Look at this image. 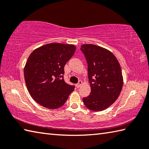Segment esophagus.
Here are the masks:
<instances>
[{
    "mask_svg": "<svg viewBox=\"0 0 149 149\" xmlns=\"http://www.w3.org/2000/svg\"><path fill=\"white\" fill-rule=\"evenodd\" d=\"M82 83H83L82 81H79V82H78V83H77V84H76V87H77V88H79V87H80V86H81Z\"/></svg>",
    "mask_w": 149,
    "mask_h": 149,
    "instance_id": "obj_1",
    "label": "esophagus"
}]
</instances>
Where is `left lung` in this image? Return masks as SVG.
Here are the masks:
<instances>
[{
	"label": "left lung",
	"mask_w": 149,
	"mask_h": 149,
	"mask_svg": "<svg viewBox=\"0 0 149 149\" xmlns=\"http://www.w3.org/2000/svg\"><path fill=\"white\" fill-rule=\"evenodd\" d=\"M81 50L88 64L91 94L83 98L85 106L100 111L117 100L123 88V77L116 56L106 49L93 44H83Z\"/></svg>",
	"instance_id": "left-lung-1"
}]
</instances>
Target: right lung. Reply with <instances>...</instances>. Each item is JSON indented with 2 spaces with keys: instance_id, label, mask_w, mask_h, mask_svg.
<instances>
[{
  "instance_id": "add662e5",
  "label": "right lung",
  "mask_w": 149,
  "mask_h": 149,
  "mask_svg": "<svg viewBox=\"0 0 149 149\" xmlns=\"http://www.w3.org/2000/svg\"><path fill=\"white\" fill-rule=\"evenodd\" d=\"M75 46L52 43L36 49L29 55L24 77L29 94L35 102L50 109L61 107L75 86L64 80V68L74 55Z\"/></svg>"
}]
</instances>
